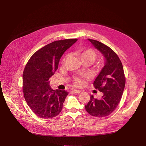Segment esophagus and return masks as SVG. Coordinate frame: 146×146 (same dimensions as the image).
Segmentation results:
<instances>
[{
	"mask_svg": "<svg viewBox=\"0 0 146 146\" xmlns=\"http://www.w3.org/2000/svg\"><path fill=\"white\" fill-rule=\"evenodd\" d=\"M72 92L75 94H80L81 92V91L80 90H72Z\"/></svg>",
	"mask_w": 146,
	"mask_h": 146,
	"instance_id": "obj_1",
	"label": "esophagus"
}]
</instances>
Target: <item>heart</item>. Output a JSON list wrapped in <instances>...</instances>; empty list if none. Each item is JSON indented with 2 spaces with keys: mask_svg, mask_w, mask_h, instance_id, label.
Wrapping results in <instances>:
<instances>
[{
  "mask_svg": "<svg viewBox=\"0 0 146 146\" xmlns=\"http://www.w3.org/2000/svg\"><path fill=\"white\" fill-rule=\"evenodd\" d=\"M77 54L80 58L82 62L87 63L88 64H91L93 63L94 61L97 59L98 56V54L97 52L92 49V48H80L77 50ZM66 58H65L63 61H65ZM101 64H98L97 66V68H100L101 67ZM85 76H75L72 77V80L74 83V85L76 86H81L83 85V81L82 80L83 78H85Z\"/></svg>",
  "mask_w": 146,
  "mask_h": 146,
  "instance_id": "heart-1",
  "label": "heart"
}]
</instances>
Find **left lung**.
I'll return each mask as SVG.
<instances>
[{
	"instance_id": "1",
	"label": "left lung",
	"mask_w": 146,
	"mask_h": 146,
	"mask_svg": "<svg viewBox=\"0 0 146 146\" xmlns=\"http://www.w3.org/2000/svg\"><path fill=\"white\" fill-rule=\"evenodd\" d=\"M88 39L104 55L106 63L93 83L94 87L102 92L103 96L98 99L91 95L85 110L92 116L105 117L113 113L120 102L125 77L121 61L116 52L98 41Z\"/></svg>"
}]
</instances>
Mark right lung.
<instances>
[{
	"instance_id": "obj_1",
	"label": "right lung",
	"mask_w": 146,
	"mask_h": 146,
	"mask_svg": "<svg viewBox=\"0 0 146 146\" xmlns=\"http://www.w3.org/2000/svg\"><path fill=\"white\" fill-rule=\"evenodd\" d=\"M77 41L75 38L52 42L35 52L26 64L23 75L24 96L38 116L54 117L62 110L68 92L53 90L48 80L58 69L61 56Z\"/></svg>"
}]
</instances>
